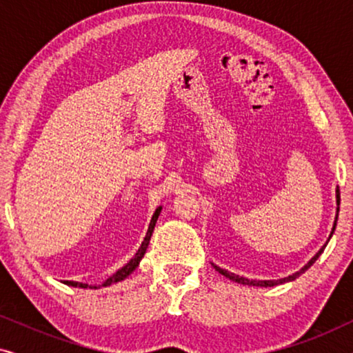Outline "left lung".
<instances>
[{
	"label": "left lung",
	"instance_id": "obj_1",
	"mask_svg": "<svg viewBox=\"0 0 353 353\" xmlns=\"http://www.w3.org/2000/svg\"><path fill=\"white\" fill-rule=\"evenodd\" d=\"M336 204H337V209H336V219H334V225H332V230H331V234H330V238H327V241H326V244L330 243V239H331V236H332V233H334V230H336V223H337V216H339V205H341V192H339V186L336 188ZM326 244L323 245V248L318 250V252L313 255V257L308 260V262L303 265V267L299 270V272H296V273H292V274H289V276H286V278H279V279H249V278H244V276H239V274H236V273H231V272H228V270H225V268H220L219 265H215V263H212V267H214L216 272H219L220 274H223L225 278H228V279H231V281H234V283H238V284H248V286H259V288H272V286H278V284H284V283H289V281H294V279L296 278H299L301 276L302 273H305L308 268L312 267L313 263L316 262V259L320 257V255L323 254V250H325V248H326Z\"/></svg>",
	"mask_w": 353,
	"mask_h": 353
}]
</instances>
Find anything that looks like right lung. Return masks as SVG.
I'll return each instance as SVG.
<instances>
[{
	"label": "right lung",
	"mask_w": 353,
	"mask_h": 353,
	"mask_svg": "<svg viewBox=\"0 0 353 353\" xmlns=\"http://www.w3.org/2000/svg\"><path fill=\"white\" fill-rule=\"evenodd\" d=\"M161 212H162V205H159L157 209H156V212H154V215H152V219H151V223H149L148 233H146V236H144V241L141 243V245H139L138 252L133 255V259L130 260V262H128L127 265H123L122 268L117 270V272H115V273L112 274V276L105 279V281H104L103 284H101V286H88V284L79 283V281H64V284H67V286H72V288H83V289L91 288V289H98V288L110 286V284H115V283H119V281H123L125 278H128L130 274H132V273L134 272V270L138 268L139 262H141V259L144 257V254H146V249H148V245H149V241H151L154 226H156V223H157V219H159V215H161Z\"/></svg>",
	"instance_id": "add662e5"
}]
</instances>
